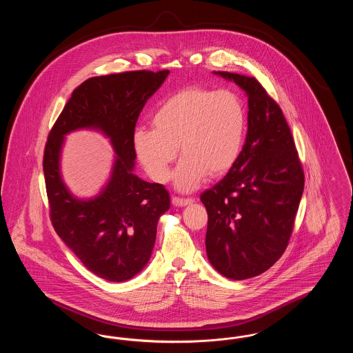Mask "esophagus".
<instances>
[{
    "instance_id": "obj_1",
    "label": "esophagus",
    "mask_w": 353,
    "mask_h": 353,
    "mask_svg": "<svg viewBox=\"0 0 353 353\" xmlns=\"http://www.w3.org/2000/svg\"><path fill=\"white\" fill-rule=\"evenodd\" d=\"M193 202H194L193 199H181V197H173L172 199V203L174 206H186V205H190Z\"/></svg>"
}]
</instances>
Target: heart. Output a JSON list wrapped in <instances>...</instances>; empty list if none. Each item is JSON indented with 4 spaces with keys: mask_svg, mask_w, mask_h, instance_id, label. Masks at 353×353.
Instances as JSON below:
<instances>
[{
    "mask_svg": "<svg viewBox=\"0 0 353 353\" xmlns=\"http://www.w3.org/2000/svg\"><path fill=\"white\" fill-rule=\"evenodd\" d=\"M150 128L134 134L136 156L157 183L170 177L179 147L184 157L174 173L179 189H196L209 174L213 179L234 167L243 148L246 110L232 91L190 85L163 101L152 115Z\"/></svg>",
    "mask_w": 353,
    "mask_h": 353,
    "instance_id": "b5f03b06",
    "label": "heart"
}]
</instances>
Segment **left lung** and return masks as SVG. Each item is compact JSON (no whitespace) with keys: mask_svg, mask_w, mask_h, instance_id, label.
Returning a JSON list of instances; mask_svg holds the SVG:
<instances>
[{"mask_svg":"<svg viewBox=\"0 0 353 353\" xmlns=\"http://www.w3.org/2000/svg\"><path fill=\"white\" fill-rule=\"evenodd\" d=\"M249 97L248 134L234 167L201 201L208 212L206 254L226 278L269 270L285 252L304 189V172L278 103L255 77L219 71Z\"/></svg>","mask_w":353,"mask_h":353,"instance_id":"1","label":"left lung"}]
</instances>
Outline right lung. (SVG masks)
<instances>
[{
    "mask_svg": "<svg viewBox=\"0 0 353 353\" xmlns=\"http://www.w3.org/2000/svg\"><path fill=\"white\" fill-rule=\"evenodd\" d=\"M169 70L125 71L79 84L54 123L43 152V173L54 230L87 269L111 282L131 279L148 263L157 221L170 206L168 190L132 173L136 121ZM78 128L101 129L117 152L101 194L82 202L61 183L63 136Z\"/></svg>",
    "mask_w": 353,
    "mask_h": 353,
    "instance_id": "right-lung-1",
    "label": "right lung"
}]
</instances>
